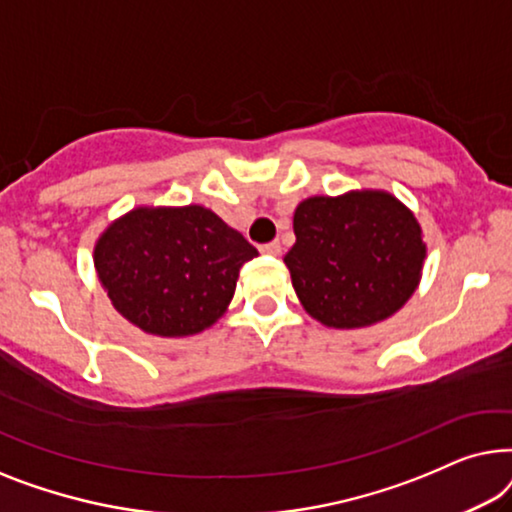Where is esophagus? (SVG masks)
I'll list each match as a JSON object with an SVG mask.
<instances>
[{
    "instance_id": "1",
    "label": "esophagus",
    "mask_w": 512,
    "mask_h": 512,
    "mask_svg": "<svg viewBox=\"0 0 512 512\" xmlns=\"http://www.w3.org/2000/svg\"><path fill=\"white\" fill-rule=\"evenodd\" d=\"M259 250H262L264 255H271V257H278L280 255V243L278 241H271V243H264V246H259Z\"/></svg>"
}]
</instances>
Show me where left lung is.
Listing matches in <instances>:
<instances>
[{
    "label": "left lung",
    "mask_w": 512,
    "mask_h": 512,
    "mask_svg": "<svg viewBox=\"0 0 512 512\" xmlns=\"http://www.w3.org/2000/svg\"><path fill=\"white\" fill-rule=\"evenodd\" d=\"M285 255L306 313L336 329L369 327L410 299L427 246L415 215L380 190L311 197L294 211Z\"/></svg>",
    "instance_id": "1"
}]
</instances>
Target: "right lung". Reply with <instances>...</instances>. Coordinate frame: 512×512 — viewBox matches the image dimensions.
I'll return each instance as SVG.
<instances>
[{
	"instance_id": "add662e5",
	"label": "right lung",
	"mask_w": 512,
	"mask_h": 512,
	"mask_svg": "<svg viewBox=\"0 0 512 512\" xmlns=\"http://www.w3.org/2000/svg\"><path fill=\"white\" fill-rule=\"evenodd\" d=\"M257 248L204 206L134 208L99 236L95 269L111 304L148 334L211 327Z\"/></svg>"
}]
</instances>
